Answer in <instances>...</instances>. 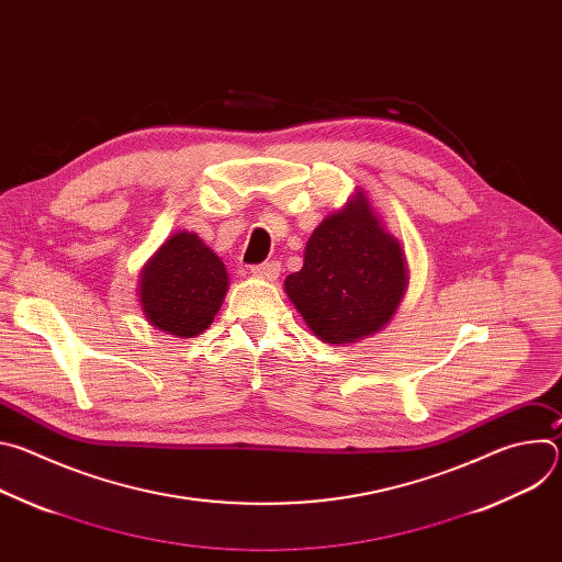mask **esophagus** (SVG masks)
<instances>
[{
    "label": "esophagus",
    "instance_id": "34e87169",
    "mask_svg": "<svg viewBox=\"0 0 562 562\" xmlns=\"http://www.w3.org/2000/svg\"><path fill=\"white\" fill-rule=\"evenodd\" d=\"M251 273L260 280H278L280 276V262L276 260H269V262H262V265H256L251 267Z\"/></svg>",
    "mask_w": 562,
    "mask_h": 562
}]
</instances>
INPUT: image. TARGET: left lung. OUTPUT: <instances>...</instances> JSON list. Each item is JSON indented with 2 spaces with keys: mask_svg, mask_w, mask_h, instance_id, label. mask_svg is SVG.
<instances>
[{
  "mask_svg": "<svg viewBox=\"0 0 562 562\" xmlns=\"http://www.w3.org/2000/svg\"><path fill=\"white\" fill-rule=\"evenodd\" d=\"M407 282L403 247L358 191L311 233L304 265L284 280V291L319 340L347 345L389 323Z\"/></svg>",
  "mask_w": 562,
  "mask_h": 562,
  "instance_id": "left-lung-1",
  "label": "left lung"
}]
</instances>
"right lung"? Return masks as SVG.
I'll list each match as a JSON object with an SVG mask.
<instances>
[{"mask_svg":"<svg viewBox=\"0 0 562 562\" xmlns=\"http://www.w3.org/2000/svg\"><path fill=\"white\" fill-rule=\"evenodd\" d=\"M226 289L224 262L189 231L169 237L139 276L146 319L155 329L178 338H193L209 329Z\"/></svg>","mask_w":562,"mask_h":562,"instance_id":"right-lung-1","label":"right lung"}]
</instances>
